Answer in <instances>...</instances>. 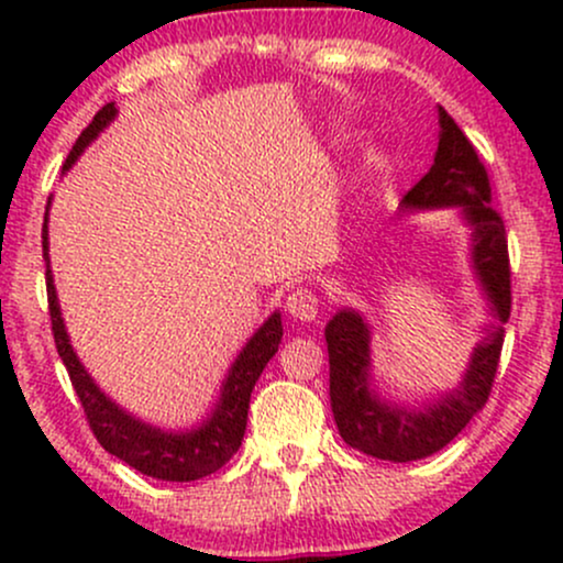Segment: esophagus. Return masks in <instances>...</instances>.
Segmentation results:
<instances>
[{"instance_id":"esophagus-1","label":"esophagus","mask_w":563,"mask_h":563,"mask_svg":"<svg viewBox=\"0 0 563 563\" xmlns=\"http://www.w3.org/2000/svg\"><path fill=\"white\" fill-rule=\"evenodd\" d=\"M286 309H288V314L294 320L312 322L320 314V301H318V296L312 294V290L299 288V290H294V294H288Z\"/></svg>"}]
</instances>
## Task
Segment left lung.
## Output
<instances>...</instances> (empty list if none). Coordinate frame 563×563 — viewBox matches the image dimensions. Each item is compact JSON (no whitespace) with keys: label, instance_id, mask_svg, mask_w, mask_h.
I'll return each mask as SVG.
<instances>
[{"label":"left lung","instance_id":"1","mask_svg":"<svg viewBox=\"0 0 563 563\" xmlns=\"http://www.w3.org/2000/svg\"><path fill=\"white\" fill-rule=\"evenodd\" d=\"M489 179L474 145L439 106V142L434 164L399 203L402 211L457 209L468 224V262L487 301L493 322L482 328V341L471 349L466 371L450 391L421 405L384 397L373 384L371 322L360 309L341 307L328 320L331 363V410L349 448L410 463L434 455L466 429L487 402L503 349V325L510 314L508 241L503 219L489 209Z\"/></svg>","mask_w":563,"mask_h":563}]
</instances>
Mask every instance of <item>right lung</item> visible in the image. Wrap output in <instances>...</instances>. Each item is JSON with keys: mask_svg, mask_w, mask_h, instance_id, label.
I'll return each mask as SVG.
<instances>
[{"mask_svg": "<svg viewBox=\"0 0 563 563\" xmlns=\"http://www.w3.org/2000/svg\"><path fill=\"white\" fill-rule=\"evenodd\" d=\"M119 115L115 102H108L102 111H97L92 124L81 132L76 140L74 151L68 153L66 166L79 161L92 142L100 137V132ZM49 206L53 198L47 200V214H44L42 245H44V264H47V296H49V318H53L55 346L60 354L63 365L68 367L70 384H74L76 397L81 399L87 421L92 426L97 442L102 444L111 455L124 461L140 474L153 476L161 482H196L203 476L214 474L235 455L241 448L245 434V421H249V402L251 391H254L256 380L262 371L267 367L269 360L275 357L277 346L283 339V322L280 309H275L267 320L256 328V333L245 341L235 363L230 365L228 376L219 386L217 402L206 412V418L190 429H161L156 423H147L142 418L129 412L115 399L108 397L106 391L97 386V380L89 376L87 367L81 365L79 354H76L70 335L66 331V320H63L60 301H57V290L53 280V267H49Z\"/></svg>", "mask_w": 563, "mask_h": 563, "instance_id": "right-lung-1", "label": "right lung"}]
</instances>
